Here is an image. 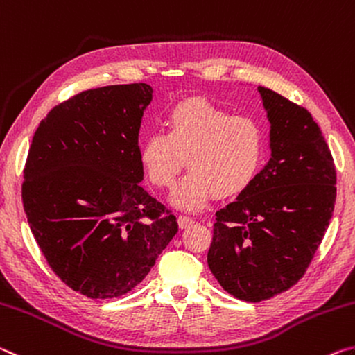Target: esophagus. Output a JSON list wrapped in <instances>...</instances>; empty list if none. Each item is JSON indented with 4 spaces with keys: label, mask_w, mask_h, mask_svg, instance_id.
<instances>
[{
    "label": "esophagus",
    "mask_w": 355,
    "mask_h": 355,
    "mask_svg": "<svg viewBox=\"0 0 355 355\" xmlns=\"http://www.w3.org/2000/svg\"><path fill=\"white\" fill-rule=\"evenodd\" d=\"M178 223H179V228L184 230V228H190V226L195 223V220L187 217V216H179Z\"/></svg>",
    "instance_id": "esophagus-1"
}]
</instances>
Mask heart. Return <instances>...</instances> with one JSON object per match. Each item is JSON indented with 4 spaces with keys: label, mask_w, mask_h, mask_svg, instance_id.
Masks as SVG:
<instances>
[{
    "label": "heart",
    "mask_w": 355,
    "mask_h": 355,
    "mask_svg": "<svg viewBox=\"0 0 355 355\" xmlns=\"http://www.w3.org/2000/svg\"><path fill=\"white\" fill-rule=\"evenodd\" d=\"M166 132L148 133L139 162L155 187L171 189L187 166L190 173L171 195L184 211H201L214 195L242 193L263 164L264 129L252 116L237 114L205 98L179 102L166 114Z\"/></svg>",
    "instance_id": "heart-1"
}]
</instances>
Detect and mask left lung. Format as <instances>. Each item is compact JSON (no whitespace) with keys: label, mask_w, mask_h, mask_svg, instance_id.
Returning <instances> with one entry per match:
<instances>
[{"label":"left lung","mask_w":355,"mask_h":355,"mask_svg":"<svg viewBox=\"0 0 355 355\" xmlns=\"http://www.w3.org/2000/svg\"><path fill=\"white\" fill-rule=\"evenodd\" d=\"M270 121V160L234 202L216 214L209 269L247 302L294 286L334 214L336 171L309 110L258 86Z\"/></svg>","instance_id":"obj_1"}]
</instances>
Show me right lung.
I'll use <instances>...</instances> for the list:
<instances>
[{
    "instance_id": "add662e5",
    "label": "right lung",
    "mask_w": 355,
    "mask_h": 355,
    "mask_svg": "<svg viewBox=\"0 0 355 355\" xmlns=\"http://www.w3.org/2000/svg\"><path fill=\"white\" fill-rule=\"evenodd\" d=\"M146 83L80 92L40 121L21 200L51 270L91 299L127 294L178 232L176 217L139 182Z\"/></svg>"
}]
</instances>
